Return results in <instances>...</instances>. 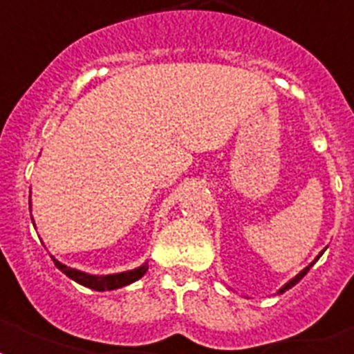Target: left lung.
<instances>
[{"label":"left lung","instance_id":"8db88e82","mask_svg":"<svg viewBox=\"0 0 354 354\" xmlns=\"http://www.w3.org/2000/svg\"><path fill=\"white\" fill-rule=\"evenodd\" d=\"M310 266H313V264H310ZM310 266H307V268L303 270L301 274H297V275H296V277H294V279H292V281H288V283H286V285H285V286H283V288H281V290H279V292H281V294H283V292H285V290H288V288H292V286L296 285V283H299V281H301V279H303V277H305V274H307L308 270H310Z\"/></svg>","mask_w":354,"mask_h":354}]
</instances>
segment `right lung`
<instances>
[{
    "label": "right lung",
    "mask_w": 354,
    "mask_h": 354,
    "mask_svg": "<svg viewBox=\"0 0 354 354\" xmlns=\"http://www.w3.org/2000/svg\"><path fill=\"white\" fill-rule=\"evenodd\" d=\"M55 261V259H53ZM57 268L60 272L71 277L73 281H77L79 285H84L88 288H93V290L104 292V290H113V288H121L124 285H130L133 281L141 279L145 274H147V266H141V268L130 270V272H122V274H112V275H90L84 274V272H79V270L69 268L66 264H60L58 261H55Z\"/></svg>",
    "instance_id": "right-lung-1"
}]
</instances>
